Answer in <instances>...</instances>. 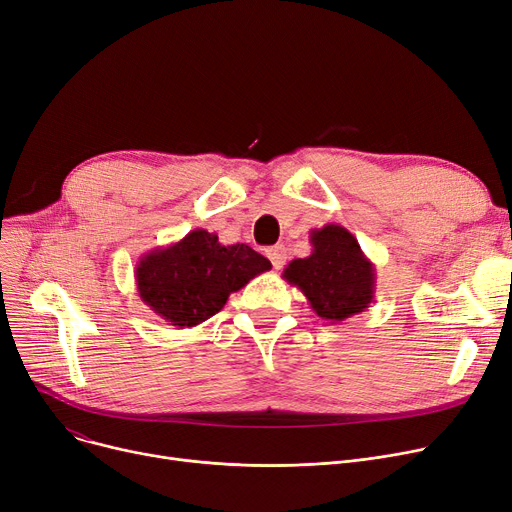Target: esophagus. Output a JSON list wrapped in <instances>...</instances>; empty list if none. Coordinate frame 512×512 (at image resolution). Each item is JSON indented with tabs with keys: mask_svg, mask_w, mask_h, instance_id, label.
I'll list each match as a JSON object with an SVG mask.
<instances>
[{
	"mask_svg": "<svg viewBox=\"0 0 512 512\" xmlns=\"http://www.w3.org/2000/svg\"><path fill=\"white\" fill-rule=\"evenodd\" d=\"M267 257H270L274 270H280V267L286 263V249H284V245H276L272 249H267Z\"/></svg>",
	"mask_w": 512,
	"mask_h": 512,
	"instance_id": "obj_1",
	"label": "esophagus"
}]
</instances>
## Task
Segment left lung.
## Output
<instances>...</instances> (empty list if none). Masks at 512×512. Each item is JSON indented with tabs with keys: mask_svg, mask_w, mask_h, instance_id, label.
Here are the masks:
<instances>
[{
	"mask_svg": "<svg viewBox=\"0 0 512 512\" xmlns=\"http://www.w3.org/2000/svg\"><path fill=\"white\" fill-rule=\"evenodd\" d=\"M309 240L311 255L292 259L282 278L305 294L321 319L344 321L365 311L375 297V265L359 240L338 224L311 230Z\"/></svg>",
	"mask_w": 512,
	"mask_h": 512,
	"instance_id": "left-lung-1",
	"label": "left lung"
}]
</instances>
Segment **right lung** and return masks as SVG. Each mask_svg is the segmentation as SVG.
Instances as JSON below:
<instances>
[{
    "mask_svg": "<svg viewBox=\"0 0 512 512\" xmlns=\"http://www.w3.org/2000/svg\"><path fill=\"white\" fill-rule=\"evenodd\" d=\"M272 263L249 245H222L218 234L191 230L174 245L145 253L134 270L141 301L178 328H193L222 311L232 292Z\"/></svg>",
    "mask_w": 512,
    "mask_h": 512,
    "instance_id": "1",
    "label": "right lung"
}]
</instances>
